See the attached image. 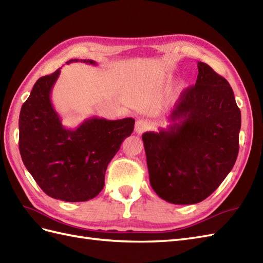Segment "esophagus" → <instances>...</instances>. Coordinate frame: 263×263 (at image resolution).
Returning <instances> with one entry per match:
<instances>
[{
    "mask_svg": "<svg viewBox=\"0 0 263 263\" xmlns=\"http://www.w3.org/2000/svg\"><path fill=\"white\" fill-rule=\"evenodd\" d=\"M152 127V124L150 121H147L145 119H139L136 122V132L138 134H142L145 131L150 130Z\"/></svg>",
    "mask_w": 263,
    "mask_h": 263,
    "instance_id": "esophagus-1",
    "label": "esophagus"
}]
</instances>
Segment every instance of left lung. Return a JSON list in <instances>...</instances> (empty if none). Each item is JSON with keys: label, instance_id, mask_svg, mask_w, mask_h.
<instances>
[{"label": "left lung", "instance_id": "obj_1", "mask_svg": "<svg viewBox=\"0 0 263 263\" xmlns=\"http://www.w3.org/2000/svg\"><path fill=\"white\" fill-rule=\"evenodd\" d=\"M196 85L180 94L169 126L142 136L150 184L173 204L206 199L232 170L241 112L228 81L198 62Z\"/></svg>", "mask_w": 263, "mask_h": 263}]
</instances>
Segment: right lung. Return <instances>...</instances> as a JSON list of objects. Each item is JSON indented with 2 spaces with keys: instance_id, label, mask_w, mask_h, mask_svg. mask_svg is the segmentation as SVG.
Returning <instances> with one entry per match:
<instances>
[{
  "instance_id": "obj_1",
  "label": "right lung",
  "mask_w": 263,
  "mask_h": 263,
  "mask_svg": "<svg viewBox=\"0 0 263 263\" xmlns=\"http://www.w3.org/2000/svg\"><path fill=\"white\" fill-rule=\"evenodd\" d=\"M96 65L93 60H70ZM61 70L40 78L21 107L18 147L26 169L53 199L82 202L104 186L107 164L123 140L131 136L134 119L90 118L77 129H65L51 102Z\"/></svg>"
}]
</instances>
